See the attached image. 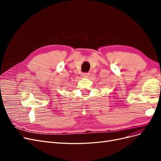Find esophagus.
Wrapping results in <instances>:
<instances>
[{"instance_id":"34e87169","label":"esophagus","mask_w":161,"mask_h":161,"mask_svg":"<svg viewBox=\"0 0 161 161\" xmlns=\"http://www.w3.org/2000/svg\"><path fill=\"white\" fill-rule=\"evenodd\" d=\"M89 75H90L89 73H82V76L83 78H88Z\"/></svg>"}]
</instances>
